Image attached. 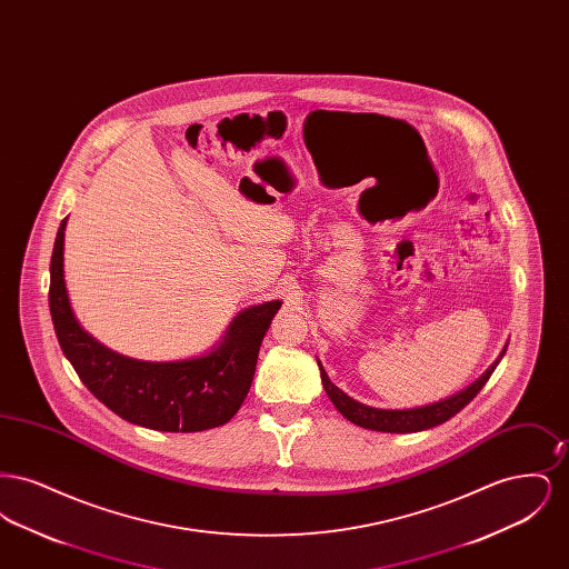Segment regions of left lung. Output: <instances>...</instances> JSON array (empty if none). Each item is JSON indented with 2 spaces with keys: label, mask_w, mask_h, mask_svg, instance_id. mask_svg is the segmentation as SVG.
Segmentation results:
<instances>
[{
  "label": "left lung",
  "mask_w": 569,
  "mask_h": 569,
  "mask_svg": "<svg viewBox=\"0 0 569 569\" xmlns=\"http://www.w3.org/2000/svg\"><path fill=\"white\" fill-rule=\"evenodd\" d=\"M506 350H508V346L503 348V352L499 353V358L482 373V378L476 379L465 390H460V392L443 399V401H437V403H431V406L413 407V409H378V407L358 403V401H353L352 397H348L343 390H339L328 379L325 367L320 365V360H318V367H320V376H322L326 395L330 397L332 406L337 407L350 422L362 427V429L381 431V433H416V431H425V429H433L437 425H443L446 420L457 416L462 407L471 403L473 397L482 390V386L492 376L495 367L499 365V360L503 358Z\"/></svg>",
  "instance_id": "1"
}]
</instances>
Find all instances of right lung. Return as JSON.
Returning a JSON list of instances; mask_svg holds the SVG:
<instances>
[{
  "mask_svg": "<svg viewBox=\"0 0 569 569\" xmlns=\"http://www.w3.org/2000/svg\"><path fill=\"white\" fill-rule=\"evenodd\" d=\"M63 230L66 219L51 256L49 307L57 341L91 395L119 418L153 431L196 433L226 425L243 406L281 300L241 311L213 352L174 362L128 358L98 343L74 318L63 281Z\"/></svg>",
  "mask_w": 569,
  "mask_h": 569,
  "instance_id": "1",
  "label": "right lung"
}]
</instances>
